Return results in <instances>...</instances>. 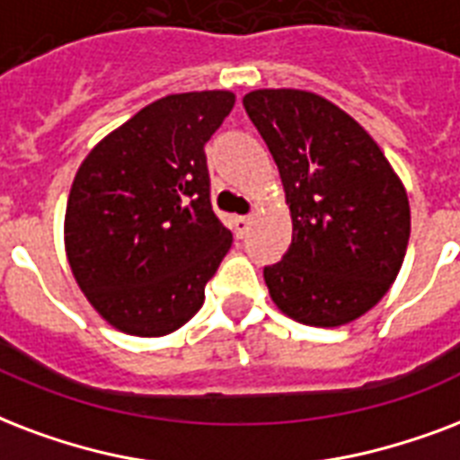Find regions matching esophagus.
I'll return each instance as SVG.
<instances>
[{"label":"esophagus","instance_id":"obj_1","mask_svg":"<svg viewBox=\"0 0 460 460\" xmlns=\"http://www.w3.org/2000/svg\"><path fill=\"white\" fill-rule=\"evenodd\" d=\"M249 226H252V218H249V216H237V218L233 220L234 237H237V240H242V237H244V234H247Z\"/></svg>","mask_w":460,"mask_h":460}]
</instances>
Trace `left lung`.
Listing matches in <instances>:
<instances>
[{
  "mask_svg": "<svg viewBox=\"0 0 460 460\" xmlns=\"http://www.w3.org/2000/svg\"><path fill=\"white\" fill-rule=\"evenodd\" d=\"M276 160L293 242L263 269L270 300L307 326H341L389 293L411 237L403 181L348 112L309 91L261 88L242 101Z\"/></svg>",
  "mask_w": 460,
  "mask_h": 460,
  "instance_id": "8db88e82",
  "label": "left lung"
}]
</instances>
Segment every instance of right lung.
<instances>
[{
  "mask_svg": "<svg viewBox=\"0 0 460 460\" xmlns=\"http://www.w3.org/2000/svg\"><path fill=\"white\" fill-rule=\"evenodd\" d=\"M230 91L165 95L85 155L71 184L64 247L95 312L129 336H167L204 305L233 244L213 213L206 141Z\"/></svg>",
  "mask_w": 460,
  "mask_h": 460,
  "instance_id": "add662e5",
  "label": "right lung"
}]
</instances>
